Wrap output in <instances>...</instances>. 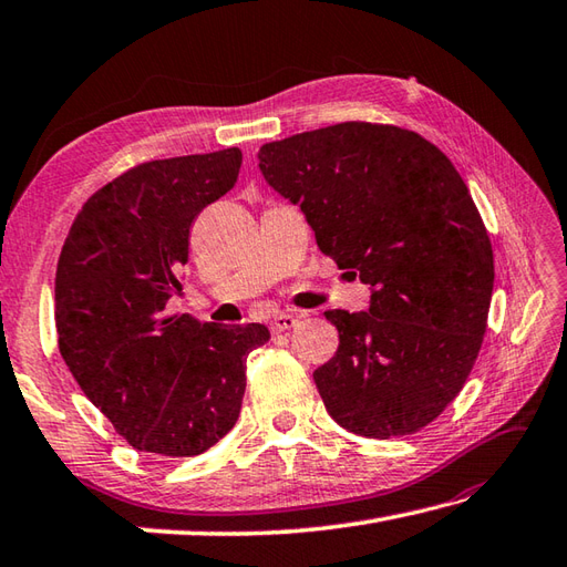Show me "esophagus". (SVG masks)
Segmentation results:
<instances>
[{"label":"esophagus","mask_w":567,"mask_h":567,"mask_svg":"<svg viewBox=\"0 0 567 567\" xmlns=\"http://www.w3.org/2000/svg\"><path fill=\"white\" fill-rule=\"evenodd\" d=\"M298 322V316L296 313H279L274 320H271V330L274 332H284V330H291Z\"/></svg>","instance_id":"1"}]
</instances>
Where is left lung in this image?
<instances>
[{
  "mask_svg": "<svg viewBox=\"0 0 567 567\" xmlns=\"http://www.w3.org/2000/svg\"><path fill=\"white\" fill-rule=\"evenodd\" d=\"M259 171L372 291L369 310H326L340 332L313 372L328 413L379 441L421 431L460 394L487 330L494 254L465 181L421 134L369 122L264 144Z\"/></svg>",
  "mask_w": 567,
  "mask_h": 567,
  "instance_id": "left-lung-1",
  "label": "left lung"
}]
</instances>
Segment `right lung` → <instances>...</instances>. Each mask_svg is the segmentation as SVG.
I'll list each match as a JSON object with an SVG mask.
<instances>
[{
  "label": "right lung",
  "mask_w": 567,
  "mask_h": 567,
  "mask_svg": "<svg viewBox=\"0 0 567 567\" xmlns=\"http://www.w3.org/2000/svg\"><path fill=\"white\" fill-rule=\"evenodd\" d=\"M239 148L148 161L78 213L55 271L58 350L85 396L142 453L190 457L233 431L259 322L168 316L203 207L235 188Z\"/></svg>",
  "instance_id": "add662e5"
}]
</instances>
